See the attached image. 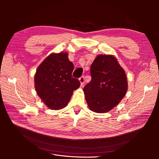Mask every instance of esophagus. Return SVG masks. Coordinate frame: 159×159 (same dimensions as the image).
Returning <instances> with one entry per match:
<instances>
[{
    "mask_svg": "<svg viewBox=\"0 0 159 159\" xmlns=\"http://www.w3.org/2000/svg\"><path fill=\"white\" fill-rule=\"evenodd\" d=\"M79 80H80V84H81V87H83V85H84V83H85L84 76H81V78L79 79Z\"/></svg>",
    "mask_w": 159,
    "mask_h": 159,
    "instance_id": "esophagus-1",
    "label": "esophagus"
}]
</instances>
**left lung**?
I'll return each mask as SVG.
<instances>
[{"instance_id": "left-lung-1", "label": "left lung", "mask_w": 159, "mask_h": 159, "mask_svg": "<svg viewBox=\"0 0 159 159\" xmlns=\"http://www.w3.org/2000/svg\"><path fill=\"white\" fill-rule=\"evenodd\" d=\"M91 80L84 88L90 110L107 113L121 102L128 89L123 68L113 55L99 54L91 66Z\"/></svg>"}]
</instances>
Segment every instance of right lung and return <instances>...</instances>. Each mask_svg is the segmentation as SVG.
<instances>
[{
    "label": "right lung",
    "mask_w": 159,
    "mask_h": 159,
    "mask_svg": "<svg viewBox=\"0 0 159 159\" xmlns=\"http://www.w3.org/2000/svg\"><path fill=\"white\" fill-rule=\"evenodd\" d=\"M74 64L67 52L52 53L38 67L34 75L36 93L50 109L59 110L68 104L73 91L80 86L72 78Z\"/></svg>",
    "instance_id": "1"
}]
</instances>
